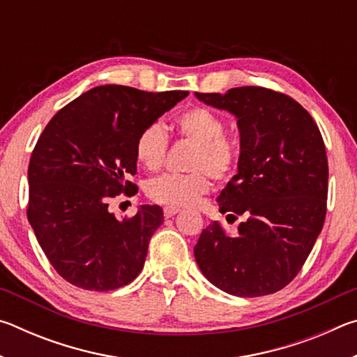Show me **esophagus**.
Masks as SVG:
<instances>
[{
  "label": "esophagus",
  "instance_id": "1",
  "mask_svg": "<svg viewBox=\"0 0 357 357\" xmlns=\"http://www.w3.org/2000/svg\"><path fill=\"white\" fill-rule=\"evenodd\" d=\"M178 213H179L178 208H172V206H165V208H164V215L167 217V219H170V217L176 215Z\"/></svg>",
  "mask_w": 357,
  "mask_h": 357
}]
</instances>
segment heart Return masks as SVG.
Wrapping results in <instances>:
<instances>
[{
    "label": "heart",
    "mask_w": 357,
    "mask_h": 357,
    "mask_svg": "<svg viewBox=\"0 0 357 357\" xmlns=\"http://www.w3.org/2000/svg\"><path fill=\"white\" fill-rule=\"evenodd\" d=\"M178 134L195 143L189 174H162L151 179L146 195L154 203L172 208L193 206L209 192L211 174L223 183L233 176L239 164V144L225 135V121L204 107H192L174 119ZM168 137L159 123L143 128L135 142V157L143 168L154 172L164 164Z\"/></svg>",
    "instance_id": "obj_1"
}]
</instances>
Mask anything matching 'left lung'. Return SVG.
Listing matches in <instances>:
<instances>
[{"label": "left lung", "mask_w": 357, "mask_h": 357, "mask_svg": "<svg viewBox=\"0 0 357 357\" xmlns=\"http://www.w3.org/2000/svg\"><path fill=\"white\" fill-rule=\"evenodd\" d=\"M195 96L238 118V174L217 202L222 214L244 217L234 238L217 222L203 229L193 247L198 268L228 294L280 291L302 269L326 219L329 168L321 132L299 102L274 89Z\"/></svg>", "instance_id": "left-lung-1"}]
</instances>
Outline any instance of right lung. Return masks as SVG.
<instances>
[{
	"mask_svg": "<svg viewBox=\"0 0 357 357\" xmlns=\"http://www.w3.org/2000/svg\"><path fill=\"white\" fill-rule=\"evenodd\" d=\"M187 94L104 84L45 126L29 159L26 215L48 261L72 285L110 291L140 274L151 236L164 223L162 208L143 204L118 220L108 202L137 193L129 176L137 173L138 134Z\"/></svg>",
	"mask_w": 357,
	"mask_h": 357,
	"instance_id": "right-lung-1",
	"label": "right lung"
}]
</instances>
